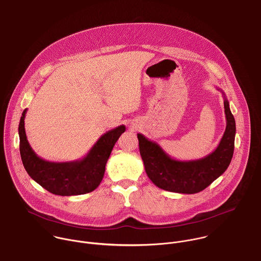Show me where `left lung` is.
Wrapping results in <instances>:
<instances>
[{"mask_svg": "<svg viewBox=\"0 0 261 261\" xmlns=\"http://www.w3.org/2000/svg\"><path fill=\"white\" fill-rule=\"evenodd\" d=\"M227 126L218 147L208 155L193 161L172 159L156 142L138 133L139 150L151 182L166 191L194 194L208 187L228 169L234 153L236 122L224 91Z\"/></svg>", "mask_w": 261, "mask_h": 261, "instance_id": "8db88e82", "label": "left lung"}]
</instances>
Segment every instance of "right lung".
<instances>
[{
  "label": "right lung",
  "mask_w": 261,
  "mask_h": 261,
  "mask_svg": "<svg viewBox=\"0 0 261 261\" xmlns=\"http://www.w3.org/2000/svg\"><path fill=\"white\" fill-rule=\"evenodd\" d=\"M26 113L27 109L22 113L18 133L21 160L30 178L48 192L61 196L80 195L95 190L103 178L113 147L126 127L121 125L106 132L82 159L63 163L48 162L39 158L27 140L24 127Z\"/></svg>",
  "instance_id": "right-lung-1"
}]
</instances>
